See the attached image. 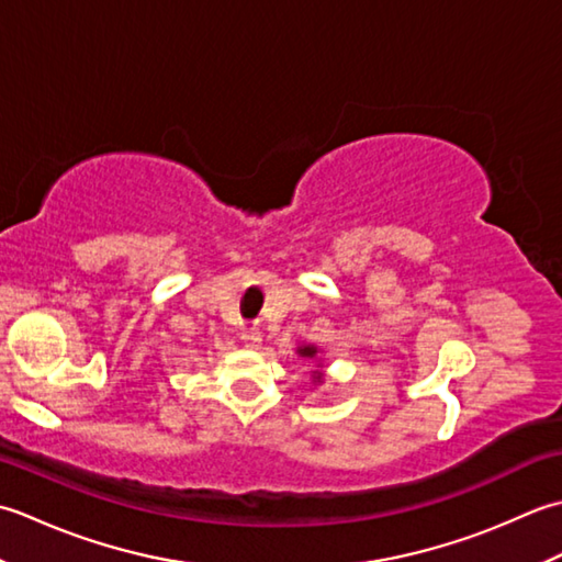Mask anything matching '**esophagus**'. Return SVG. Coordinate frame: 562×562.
<instances>
[{"label": "esophagus", "mask_w": 562, "mask_h": 562, "mask_svg": "<svg viewBox=\"0 0 562 562\" xmlns=\"http://www.w3.org/2000/svg\"><path fill=\"white\" fill-rule=\"evenodd\" d=\"M239 337H243V341H245L249 349H257L261 345V331L255 325L243 327V331H239Z\"/></svg>", "instance_id": "esophagus-1"}]
</instances>
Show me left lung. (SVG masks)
Here are the masks:
<instances>
[{
	"label": "left lung",
	"mask_w": 562,
	"mask_h": 562,
	"mask_svg": "<svg viewBox=\"0 0 562 562\" xmlns=\"http://www.w3.org/2000/svg\"><path fill=\"white\" fill-rule=\"evenodd\" d=\"M297 353H301V357H307V359H315L317 347H301V349H297ZM317 381H319V373H317Z\"/></svg>",
	"instance_id": "left-lung-1"
}]
</instances>
